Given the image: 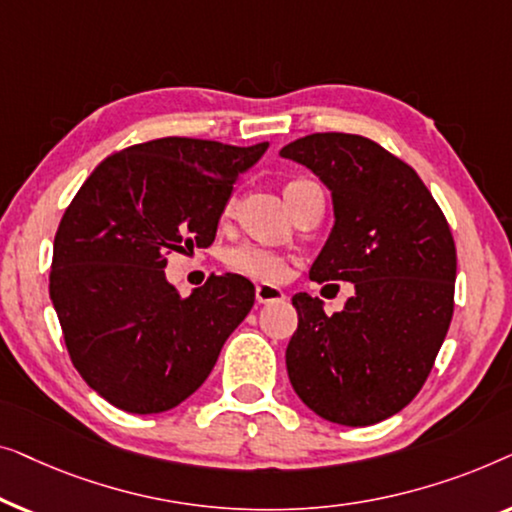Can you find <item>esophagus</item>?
<instances>
[{"mask_svg":"<svg viewBox=\"0 0 512 512\" xmlns=\"http://www.w3.org/2000/svg\"><path fill=\"white\" fill-rule=\"evenodd\" d=\"M255 297H257V304H273V301H283L285 299V292L280 290V287H276V285L259 283L255 287Z\"/></svg>","mask_w":512,"mask_h":512,"instance_id":"1","label":"esophagus"}]
</instances>
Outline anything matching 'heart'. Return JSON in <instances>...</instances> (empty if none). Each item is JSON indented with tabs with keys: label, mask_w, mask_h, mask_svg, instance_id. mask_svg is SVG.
Listing matches in <instances>:
<instances>
[{
	"label": "heart",
	"mask_w": 512,
	"mask_h": 512,
	"mask_svg": "<svg viewBox=\"0 0 512 512\" xmlns=\"http://www.w3.org/2000/svg\"><path fill=\"white\" fill-rule=\"evenodd\" d=\"M311 181H292L285 187V194L297 190V187L306 185ZM227 266L241 276H248L253 280H264V283H278L287 273V259L280 255L278 250L257 246V243H246L227 253Z\"/></svg>",
	"instance_id": "obj_1"
}]
</instances>
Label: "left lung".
<instances>
[{
	"mask_svg": "<svg viewBox=\"0 0 512 512\" xmlns=\"http://www.w3.org/2000/svg\"><path fill=\"white\" fill-rule=\"evenodd\" d=\"M329 187L334 227L311 280H348L341 313L292 297L299 325L285 350L294 392L313 413L369 427L422 390L455 311L450 225L413 167L359 134L325 132L280 150Z\"/></svg>",
	"mask_w": 512,
	"mask_h": 512,
	"instance_id": "left-lung-1",
	"label": "left lung"
}]
</instances>
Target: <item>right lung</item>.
Instances as JSON below:
<instances>
[{
    "label": "right lung",
    "mask_w": 512,
    "mask_h": 512,
    "mask_svg": "<svg viewBox=\"0 0 512 512\" xmlns=\"http://www.w3.org/2000/svg\"><path fill=\"white\" fill-rule=\"evenodd\" d=\"M266 148L136 143L106 157L64 211L50 299L76 371L115 408L150 415L185 401L253 308L248 278L211 276L181 297L164 266L169 253L211 246L236 178Z\"/></svg>",
    "instance_id": "add662e5"
}]
</instances>
